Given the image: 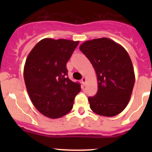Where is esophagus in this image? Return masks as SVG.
Instances as JSON below:
<instances>
[{
	"instance_id": "obj_1",
	"label": "esophagus",
	"mask_w": 152,
	"mask_h": 152,
	"mask_svg": "<svg viewBox=\"0 0 152 152\" xmlns=\"http://www.w3.org/2000/svg\"><path fill=\"white\" fill-rule=\"evenodd\" d=\"M86 82H87V79H86V77H83V78L81 79V84H82L83 85H85Z\"/></svg>"
}]
</instances>
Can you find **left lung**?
Wrapping results in <instances>:
<instances>
[{
	"instance_id": "left-lung-1",
	"label": "left lung",
	"mask_w": 152,
	"mask_h": 152,
	"mask_svg": "<svg viewBox=\"0 0 152 152\" xmlns=\"http://www.w3.org/2000/svg\"><path fill=\"white\" fill-rule=\"evenodd\" d=\"M79 49L91 61L97 78V93L88 98L91 110L103 116H114L128 105L135 72L128 52L108 38L83 42Z\"/></svg>"
}]
</instances>
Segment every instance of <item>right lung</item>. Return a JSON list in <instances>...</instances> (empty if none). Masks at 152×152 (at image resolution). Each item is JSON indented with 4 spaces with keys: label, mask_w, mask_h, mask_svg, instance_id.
<instances>
[{
    "label": "right lung",
    "mask_w": 152,
    "mask_h": 152,
    "mask_svg": "<svg viewBox=\"0 0 152 152\" xmlns=\"http://www.w3.org/2000/svg\"><path fill=\"white\" fill-rule=\"evenodd\" d=\"M78 43L79 41L45 38L26 58L23 68L26 91L34 107L46 117L58 119L68 113L80 91V84L67 76L66 68Z\"/></svg>",
    "instance_id": "right-lung-1"
}]
</instances>
